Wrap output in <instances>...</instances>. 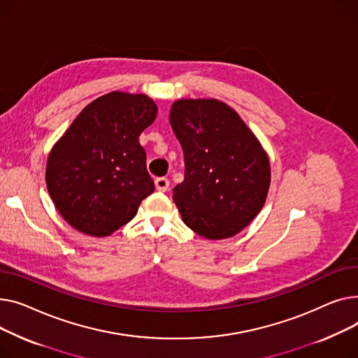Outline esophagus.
Listing matches in <instances>:
<instances>
[{
	"label": "esophagus",
	"mask_w": 358,
	"mask_h": 358,
	"mask_svg": "<svg viewBox=\"0 0 358 358\" xmlns=\"http://www.w3.org/2000/svg\"><path fill=\"white\" fill-rule=\"evenodd\" d=\"M155 185H156V189L159 192H166L167 189H169V180H167L166 178H157L155 180Z\"/></svg>",
	"instance_id": "34e87169"
}]
</instances>
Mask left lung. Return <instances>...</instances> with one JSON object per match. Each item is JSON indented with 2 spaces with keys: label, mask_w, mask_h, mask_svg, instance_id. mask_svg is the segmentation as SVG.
<instances>
[{
  "label": "left lung",
  "mask_w": 358,
  "mask_h": 358,
  "mask_svg": "<svg viewBox=\"0 0 358 358\" xmlns=\"http://www.w3.org/2000/svg\"><path fill=\"white\" fill-rule=\"evenodd\" d=\"M171 125L185 157L173 189L183 222L208 240L238 234L263 208L268 157L240 115L217 99H179Z\"/></svg>",
  "instance_id": "left-lung-1"
}]
</instances>
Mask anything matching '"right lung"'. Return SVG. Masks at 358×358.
Segmentation results:
<instances>
[{
  "label": "right lung",
  "instance_id": "add662e5",
  "mask_svg": "<svg viewBox=\"0 0 358 358\" xmlns=\"http://www.w3.org/2000/svg\"><path fill=\"white\" fill-rule=\"evenodd\" d=\"M156 114L149 96L110 92L87 105L55 144L46 167L49 194L80 233L113 234L153 194L138 136Z\"/></svg>",
  "mask_w": 358,
  "mask_h": 358
}]
</instances>
